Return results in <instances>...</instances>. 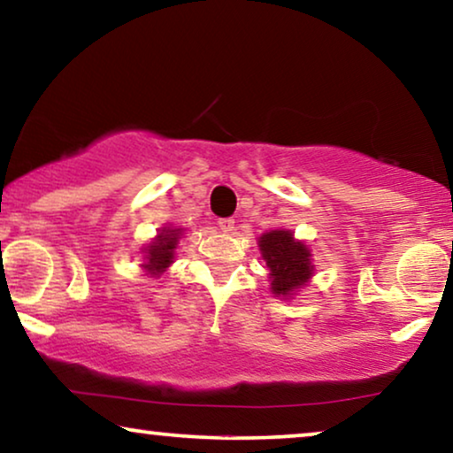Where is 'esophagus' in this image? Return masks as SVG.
<instances>
[{"label": "esophagus", "mask_w": 453, "mask_h": 453, "mask_svg": "<svg viewBox=\"0 0 453 453\" xmlns=\"http://www.w3.org/2000/svg\"><path fill=\"white\" fill-rule=\"evenodd\" d=\"M217 226H219L221 232L230 234V232H234V226H236V221H234L232 217H223V219L217 221Z\"/></svg>", "instance_id": "esophagus-1"}]
</instances>
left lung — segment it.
<instances>
[{
	"mask_svg": "<svg viewBox=\"0 0 453 453\" xmlns=\"http://www.w3.org/2000/svg\"><path fill=\"white\" fill-rule=\"evenodd\" d=\"M258 249L271 271V292L275 296H292L309 283L315 271L312 255L304 242L289 230H271L258 238Z\"/></svg>",
	"mask_w": 453,
	"mask_h": 453,
	"instance_id": "left-lung-1",
	"label": "left lung"
}]
</instances>
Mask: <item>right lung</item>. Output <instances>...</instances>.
<instances>
[{"instance_id": "right-lung-1", "label": "right lung", "mask_w": 453, "mask_h": 453, "mask_svg": "<svg viewBox=\"0 0 453 453\" xmlns=\"http://www.w3.org/2000/svg\"><path fill=\"white\" fill-rule=\"evenodd\" d=\"M180 234H182V227H164L157 238L150 242L147 249H144V263L142 269L147 271L150 277H159L164 271L173 263V252H176Z\"/></svg>"}]
</instances>
